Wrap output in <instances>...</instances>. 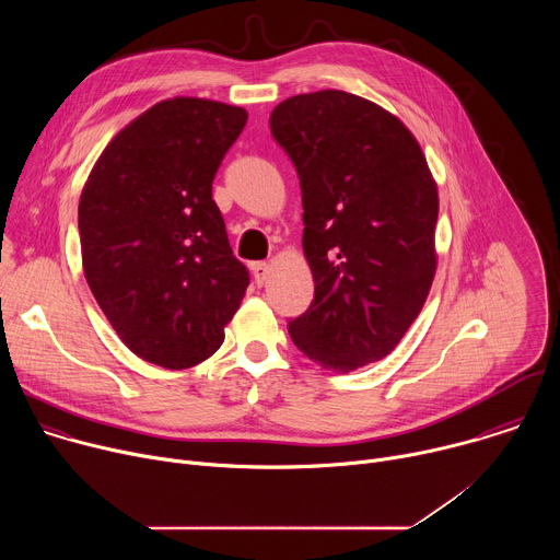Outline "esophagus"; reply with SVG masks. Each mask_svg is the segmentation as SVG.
<instances>
[{
  "label": "esophagus",
  "instance_id": "esophagus-1",
  "mask_svg": "<svg viewBox=\"0 0 560 560\" xmlns=\"http://www.w3.org/2000/svg\"><path fill=\"white\" fill-rule=\"evenodd\" d=\"M250 270H253V279H255V283H257V285H264V283L268 281L270 266H268L266 261H257V264H253V266H250Z\"/></svg>",
  "mask_w": 560,
  "mask_h": 560
}]
</instances>
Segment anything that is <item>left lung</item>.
<instances>
[{"label":"left lung","instance_id":"1","mask_svg":"<svg viewBox=\"0 0 560 560\" xmlns=\"http://www.w3.org/2000/svg\"><path fill=\"white\" fill-rule=\"evenodd\" d=\"M270 130L299 175L314 279L288 332L324 368L374 363L404 339L436 272L439 192L421 145L394 115L343 91L281 102Z\"/></svg>","mask_w":560,"mask_h":560}]
</instances>
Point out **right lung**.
Listing matches in <instances>:
<instances>
[{"instance_id":"obj_1","label":"right lung","mask_w":560,"mask_h":560,"mask_svg":"<svg viewBox=\"0 0 560 560\" xmlns=\"http://www.w3.org/2000/svg\"><path fill=\"white\" fill-rule=\"evenodd\" d=\"M248 113L175 97L130 121L79 199L86 281L119 339L143 361L192 368L223 343L250 283L232 255L212 179Z\"/></svg>"}]
</instances>
